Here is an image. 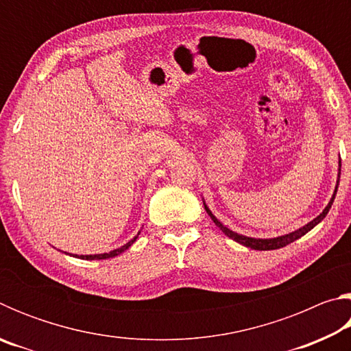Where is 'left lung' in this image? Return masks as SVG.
<instances>
[{
	"instance_id": "obj_1",
	"label": "left lung",
	"mask_w": 351,
	"mask_h": 351,
	"mask_svg": "<svg viewBox=\"0 0 351 351\" xmlns=\"http://www.w3.org/2000/svg\"><path fill=\"white\" fill-rule=\"evenodd\" d=\"M339 180H341V159H339V170H337V181H336V187H335V192H332V197L331 199L328 201V204H326L325 209L322 210V213H319V215L311 219L310 223H306L305 226H302V228H299L297 230H294V232H289V234H285V235H280V237H274V239H254V237H246V235H241V234H237L234 232V230H230L229 228H226V226L219 221V219L213 215V213L210 212L209 207H207L206 201L203 199V204H204V209L206 212L209 213V217L212 218V221L215 223L219 230H223L224 235H228L229 239H232L234 241L240 243V245L246 246V247H251V249H255V251H271V249H280L283 246L289 245V243L295 241L297 239H300V237H304L306 232H310V230L314 228V226H317L322 219L326 217V213L330 212L331 209V204L332 201H335V197H336V192H337V186H339Z\"/></svg>"
}]
</instances>
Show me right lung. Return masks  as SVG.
Listing matches in <instances>:
<instances>
[{"instance_id": "add662e5", "label": "right lung", "mask_w": 351, "mask_h": 351, "mask_svg": "<svg viewBox=\"0 0 351 351\" xmlns=\"http://www.w3.org/2000/svg\"><path fill=\"white\" fill-rule=\"evenodd\" d=\"M139 234H141V232H138V235L133 237V239L130 240V241L127 243V245H123V246L117 247V249H112V251H110V252H104V254H91V255H77V254H71V255H73V257H75V258H82V260H105V258H112V257H116V255L122 254L123 251H127V249H128L130 246H132L136 240H138Z\"/></svg>"}]
</instances>
